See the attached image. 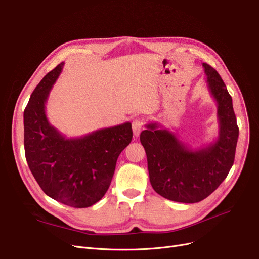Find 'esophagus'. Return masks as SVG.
Wrapping results in <instances>:
<instances>
[{
  "label": "esophagus",
  "instance_id": "1",
  "mask_svg": "<svg viewBox=\"0 0 259 259\" xmlns=\"http://www.w3.org/2000/svg\"><path fill=\"white\" fill-rule=\"evenodd\" d=\"M143 124L144 122L141 118H136L133 120V132L135 136H139V134L141 133L142 128H143Z\"/></svg>",
  "mask_w": 259,
  "mask_h": 259
}]
</instances>
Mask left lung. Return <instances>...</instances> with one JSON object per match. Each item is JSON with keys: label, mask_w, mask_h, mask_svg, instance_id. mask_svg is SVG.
I'll return each instance as SVG.
<instances>
[{"label": "left lung", "mask_w": 259, "mask_h": 259, "mask_svg": "<svg viewBox=\"0 0 259 259\" xmlns=\"http://www.w3.org/2000/svg\"><path fill=\"white\" fill-rule=\"evenodd\" d=\"M202 66L208 91L217 102L218 138L193 150L157 123L146 124L140 134L153 189L168 200L183 203L203 200L226 179L234 163L239 134L226 84L212 66Z\"/></svg>", "instance_id": "1"}]
</instances>
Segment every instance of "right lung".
<instances>
[{
	"instance_id": "1",
	"label": "right lung",
	"mask_w": 259,
	"mask_h": 259,
	"mask_svg": "<svg viewBox=\"0 0 259 259\" xmlns=\"http://www.w3.org/2000/svg\"><path fill=\"white\" fill-rule=\"evenodd\" d=\"M64 62L49 71L32 92L24 110V147L31 173L51 198L89 207L105 195L117 159L133 138L132 124L95 131L67 139L48 122L45 104Z\"/></svg>"
}]
</instances>
